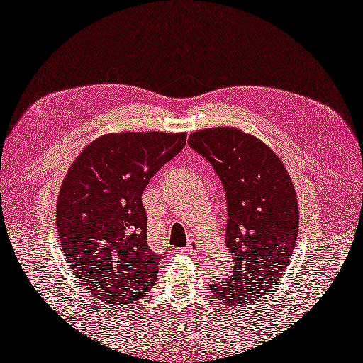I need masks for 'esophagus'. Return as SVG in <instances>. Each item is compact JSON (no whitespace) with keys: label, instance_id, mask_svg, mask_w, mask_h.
<instances>
[{"label":"esophagus","instance_id":"obj_1","mask_svg":"<svg viewBox=\"0 0 363 363\" xmlns=\"http://www.w3.org/2000/svg\"><path fill=\"white\" fill-rule=\"evenodd\" d=\"M196 249H198V245L193 244V242H189V244L185 247V249H182V252H185V253H194Z\"/></svg>","mask_w":363,"mask_h":363}]
</instances>
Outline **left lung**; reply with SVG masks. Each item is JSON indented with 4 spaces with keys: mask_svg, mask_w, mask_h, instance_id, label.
I'll return each instance as SVG.
<instances>
[{
    "mask_svg": "<svg viewBox=\"0 0 363 363\" xmlns=\"http://www.w3.org/2000/svg\"><path fill=\"white\" fill-rule=\"evenodd\" d=\"M188 143L211 162L226 196V247L234 269L212 285V294L230 308L259 304L295 249L300 217L289 172L263 142L233 127L194 132Z\"/></svg>",
    "mask_w": 363,
    "mask_h": 363,
    "instance_id": "obj_1",
    "label": "left lung"
}]
</instances>
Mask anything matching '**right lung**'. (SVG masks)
<instances>
[{
  "instance_id": "add662e5",
  "label": "right lung",
  "mask_w": 363,
  "mask_h": 363,
  "mask_svg": "<svg viewBox=\"0 0 363 363\" xmlns=\"http://www.w3.org/2000/svg\"><path fill=\"white\" fill-rule=\"evenodd\" d=\"M185 143L186 133H108L67 172L57 201L62 252L105 309L133 306L156 282L164 253L148 247L142 193Z\"/></svg>"
}]
</instances>
